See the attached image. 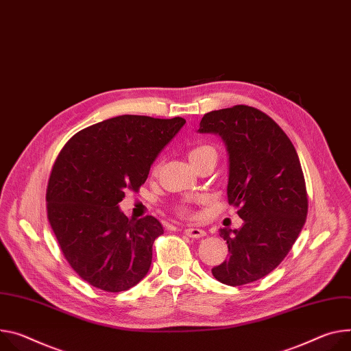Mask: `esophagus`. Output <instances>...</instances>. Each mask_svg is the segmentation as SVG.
Segmentation results:
<instances>
[{
	"label": "esophagus",
	"mask_w": 351,
	"mask_h": 351,
	"mask_svg": "<svg viewBox=\"0 0 351 351\" xmlns=\"http://www.w3.org/2000/svg\"><path fill=\"white\" fill-rule=\"evenodd\" d=\"M184 234L189 237V238H195V239H199V238H203L207 235V232L202 228H197V227H187L184 230Z\"/></svg>",
	"instance_id": "obj_1"
}]
</instances>
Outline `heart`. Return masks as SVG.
Wrapping results in <instances>:
<instances>
[{"label": "heart", "mask_w": 351, "mask_h": 351, "mask_svg": "<svg viewBox=\"0 0 351 351\" xmlns=\"http://www.w3.org/2000/svg\"><path fill=\"white\" fill-rule=\"evenodd\" d=\"M206 154H215V151L210 145H200V147H196V148H193L192 151H190L189 158H190V161H193V159H196V158H199L202 155H206Z\"/></svg>", "instance_id": "heart-1"}]
</instances>
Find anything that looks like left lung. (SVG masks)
<instances>
[{"mask_svg":"<svg viewBox=\"0 0 351 351\" xmlns=\"http://www.w3.org/2000/svg\"><path fill=\"white\" fill-rule=\"evenodd\" d=\"M199 133L217 134L228 154L227 195L239 207L243 224L221 228L230 258L213 276L227 285H243L273 271L297 241L308 213L298 154L266 113L245 105L213 110Z\"/></svg>","mask_w":351,"mask_h":351,"instance_id":"1","label":"left lung"}]
</instances>
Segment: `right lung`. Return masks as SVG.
Listing matches in <instances>:
<instances>
[{
	"label": "right lung",
	"instance_id": "right-lung-1",
	"mask_svg": "<svg viewBox=\"0 0 351 351\" xmlns=\"http://www.w3.org/2000/svg\"><path fill=\"white\" fill-rule=\"evenodd\" d=\"M182 117L123 114L77 133L61 149L47 186V217L62 254L90 285L120 293L138 284L164 228L155 217L129 219L119 208L138 190Z\"/></svg>",
	"mask_w": 351,
	"mask_h": 351
}]
</instances>
